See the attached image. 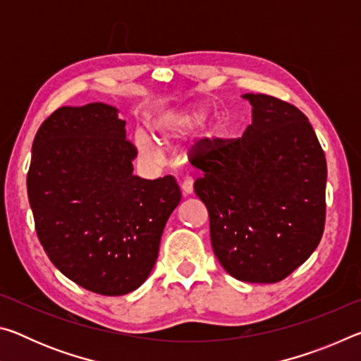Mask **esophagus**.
I'll return each mask as SVG.
<instances>
[{"label": "esophagus", "mask_w": 361, "mask_h": 361, "mask_svg": "<svg viewBox=\"0 0 361 361\" xmlns=\"http://www.w3.org/2000/svg\"><path fill=\"white\" fill-rule=\"evenodd\" d=\"M181 191H183V194H185V195L192 194V191H194V181L191 178H186L185 181L181 183Z\"/></svg>", "instance_id": "34e87169"}]
</instances>
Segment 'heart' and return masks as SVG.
<instances>
[{
	"label": "heart",
	"instance_id": "obj_1",
	"mask_svg": "<svg viewBox=\"0 0 361 361\" xmlns=\"http://www.w3.org/2000/svg\"><path fill=\"white\" fill-rule=\"evenodd\" d=\"M209 118V109L202 105H192L178 109H169L157 114L149 124L151 137L146 133H137L135 145L143 157L154 161L159 156V148H173L183 140L199 129ZM216 133L212 130L209 138L213 140Z\"/></svg>",
	"mask_w": 361,
	"mask_h": 361
}]
</instances>
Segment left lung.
Wrapping results in <instances>:
<instances>
[{
  "label": "left lung",
  "mask_w": 361,
  "mask_h": 361,
  "mask_svg": "<svg viewBox=\"0 0 361 361\" xmlns=\"http://www.w3.org/2000/svg\"><path fill=\"white\" fill-rule=\"evenodd\" d=\"M252 124L210 151L194 191L210 216L224 271L240 282L276 283L319 247L325 228L326 159L296 106L243 94Z\"/></svg>",
  "instance_id": "8db88e82"
}]
</instances>
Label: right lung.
Segmentation results:
<instances>
[{
    "label": "right lung",
    "mask_w": 361,
    "mask_h": 361,
    "mask_svg": "<svg viewBox=\"0 0 361 361\" xmlns=\"http://www.w3.org/2000/svg\"><path fill=\"white\" fill-rule=\"evenodd\" d=\"M106 103L62 106L42 122L27 176L36 232L65 277L105 296L127 295L156 264L181 200L173 176L133 175L135 146Z\"/></svg>",
    "instance_id": "obj_1"
}]
</instances>
